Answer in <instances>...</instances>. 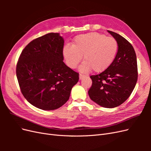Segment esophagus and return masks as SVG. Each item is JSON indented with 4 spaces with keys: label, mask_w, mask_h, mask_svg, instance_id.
Masks as SVG:
<instances>
[{
    "label": "esophagus",
    "mask_w": 151,
    "mask_h": 151,
    "mask_svg": "<svg viewBox=\"0 0 151 151\" xmlns=\"http://www.w3.org/2000/svg\"><path fill=\"white\" fill-rule=\"evenodd\" d=\"M86 77V76H84V75H83V74H79V79L80 80H81V79H83V78H84V77Z\"/></svg>",
    "instance_id": "34e87169"
}]
</instances>
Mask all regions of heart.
Instances as JSON below:
<instances>
[{
  "label": "heart",
  "mask_w": 151,
  "mask_h": 151,
  "mask_svg": "<svg viewBox=\"0 0 151 151\" xmlns=\"http://www.w3.org/2000/svg\"><path fill=\"white\" fill-rule=\"evenodd\" d=\"M118 45L116 40L98 33L77 36L72 47H65L63 56L67 64L75 68L84 55V63L80 70L88 72L91 68L96 72L106 70L115 58Z\"/></svg>",
  "instance_id": "b5f03b06"
}]
</instances>
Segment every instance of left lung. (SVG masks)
Segmentation results:
<instances>
[{
  "label": "left lung",
  "mask_w": 151,
  "mask_h": 151,
  "mask_svg": "<svg viewBox=\"0 0 151 151\" xmlns=\"http://www.w3.org/2000/svg\"><path fill=\"white\" fill-rule=\"evenodd\" d=\"M118 43L115 58L106 70L90 76L92 86L88 91L91 100L104 108H112L124 103L137 81L135 52L128 41L115 32L108 31Z\"/></svg>",
  "instance_id": "8db88e82"
}]
</instances>
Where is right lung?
<instances>
[{"label":"right lung","mask_w":151,"mask_h":151,"mask_svg":"<svg viewBox=\"0 0 151 151\" xmlns=\"http://www.w3.org/2000/svg\"><path fill=\"white\" fill-rule=\"evenodd\" d=\"M64 40L50 33L33 40L22 50L16 76L24 97L43 110L61 107L69 99L79 74L63 62Z\"/></svg>","instance_id":"add662e5"}]
</instances>
